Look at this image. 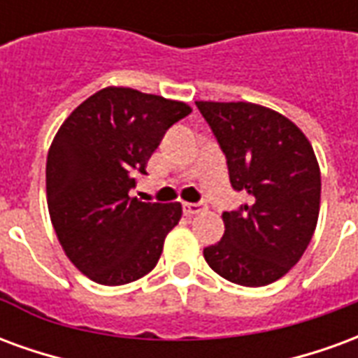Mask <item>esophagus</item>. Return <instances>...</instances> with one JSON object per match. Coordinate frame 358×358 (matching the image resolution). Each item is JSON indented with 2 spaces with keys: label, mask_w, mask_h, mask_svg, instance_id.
<instances>
[{
  "label": "esophagus",
  "mask_w": 358,
  "mask_h": 358,
  "mask_svg": "<svg viewBox=\"0 0 358 358\" xmlns=\"http://www.w3.org/2000/svg\"><path fill=\"white\" fill-rule=\"evenodd\" d=\"M203 210H205V207L199 205V203H184V215L186 217H194V215H199Z\"/></svg>",
  "instance_id": "34e87169"
}]
</instances>
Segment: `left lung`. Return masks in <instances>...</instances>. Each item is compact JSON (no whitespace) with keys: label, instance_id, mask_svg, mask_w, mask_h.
I'll use <instances>...</instances> for the list:
<instances>
[{"label":"left lung","instance_id":"8db88e82","mask_svg":"<svg viewBox=\"0 0 358 358\" xmlns=\"http://www.w3.org/2000/svg\"><path fill=\"white\" fill-rule=\"evenodd\" d=\"M226 155L230 184L248 194L222 213V240L203 249L210 268L259 287L297 264L320 210V166L307 136L276 110L248 101H195Z\"/></svg>","mask_w":358,"mask_h":358}]
</instances>
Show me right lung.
I'll use <instances>...</instances> for the list:
<instances>
[{"label": "right lung", "instance_id": "obj_1", "mask_svg": "<svg viewBox=\"0 0 358 358\" xmlns=\"http://www.w3.org/2000/svg\"><path fill=\"white\" fill-rule=\"evenodd\" d=\"M192 107L109 86L80 103L51 141L45 189L51 224L71 263L103 285L130 284L155 268L180 203L130 197L164 132Z\"/></svg>", "mask_w": 358, "mask_h": 358}]
</instances>
